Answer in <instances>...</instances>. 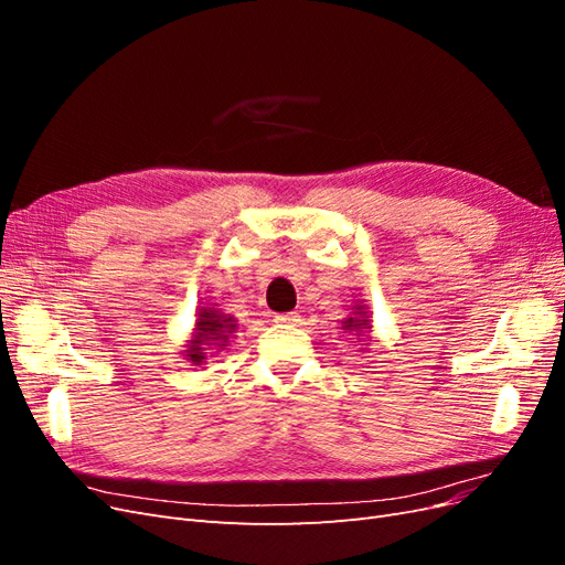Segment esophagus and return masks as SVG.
<instances>
[{"mask_svg":"<svg viewBox=\"0 0 565 565\" xmlns=\"http://www.w3.org/2000/svg\"><path fill=\"white\" fill-rule=\"evenodd\" d=\"M301 318H299V313H278L276 316V322L278 324H297Z\"/></svg>","mask_w":565,"mask_h":565,"instance_id":"1","label":"esophagus"}]
</instances>
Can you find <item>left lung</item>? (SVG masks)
Wrapping results in <instances>:
<instances>
[{
    "instance_id": "left-lung-1",
    "label": "left lung",
    "mask_w": 565,
    "mask_h": 565,
    "mask_svg": "<svg viewBox=\"0 0 565 565\" xmlns=\"http://www.w3.org/2000/svg\"><path fill=\"white\" fill-rule=\"evenodd\" d=\"M353 313L349 318L341 320V330L355 334V337H370L372 332V313L363 301H355V306H351Z\"/></svg>"
}]
</instances>
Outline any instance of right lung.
Masks as SVG:
<instances>
[{
    "label": "right lung",
    "mask_w": 565,
    "mask_h": 565,
    "mask_svg": "<svg viewBox=\"0 0 565 565\" xmlns=\"http://www.w3.org/2000/svg\"><path fill=\"white\" fill-rule=\"evenodd\" d=\"M235 330L237 320L231 313L221 311L216 303L200 306L195 313L193 332L183 344V358L191 365H202L210 355L226 351Z\"/></svg>",
    "instance_id": "add662e5"
}]
</instances>
